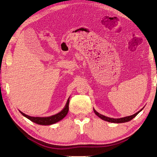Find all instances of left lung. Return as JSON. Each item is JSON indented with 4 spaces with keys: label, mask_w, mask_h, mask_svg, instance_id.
<instances>
[{
    "label": "left lung",
    "mask_w": 157,
    "mask_h": 157,
    "mask_svg": "<svg viewBox=\"0 0 157 157\" xmlns=\"http://www.w3.org/2000/svg\"><path fill=\"white\" fill-rule=\"evenodd\" d=\"M141 110H140V111H141ZM94 113L96 114V115L98 117H99V118H100L101 119H102V120H104L105 121L109 122V123H127V122H129V121L132 120V119L134 118L135 116H137V114L140 111H138L137 113L134 114V115H132V116H126V117H124V118H109V117L102 115V114H100L98 112H97V111H95V109H94Z\"/></svg>",
    "instance_id": "obj_1"
}]
</instances>
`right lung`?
<instances>
[{
  "mask_svg": "<svg viewBox=\"0 0 157 157\" xmlns=\"http://www.w3.org/2000/svg\"><path fill=\"white\" fill-rule=\"evenodd\" d=\"M69 99L70 98H68V99L67 100V102L65 105L64 108L63 109L55 115H53L51 116H48V117H33V116H30L25 114L24 113L21 112L20 111L21 113L22 114L23 116H24L26 118H28L29 120H30L31 121L34 122L38 124H41V125H50V124H52L57 123L59 121L62 120V119L64 118V117L67 115L68 111V105H69Z\"/></svg>",
  "mask_w": 157,
  "mask_h": 157,
  "instance_id": "obj_1",
  "label": "right lung"
}]
</instances>
